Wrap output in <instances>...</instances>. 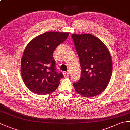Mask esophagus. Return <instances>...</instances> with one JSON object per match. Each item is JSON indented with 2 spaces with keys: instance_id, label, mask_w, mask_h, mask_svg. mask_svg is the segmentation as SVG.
<instances>
[{
  "instance_id": "1",
  "label": "esophagus",
  "mask_w": 130,
  "mask_h": 130,
  "mask_svg": "<svg viewBox=\"0 0 130 130\" xmlns=\"http://www.w3.org/2000/svg\"><path fill=\"white\" fill-rule=\"evenodd\" d=\"M63 75H64L65 77H68L69 76V72H64L63 73Z\"/></svg>"
}]
</instances>
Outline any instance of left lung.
<instances>
[{
  "instance_id": "1",
  "label": "left lung",
  "mask_w": 130,
  "mask_h": 130,
  "mask_svg": "<svg viewBox=\"0 0 130 130\" xmlns=\"http://www.w3.org/2000/svg\"><path fill=\"white\" fill-rule=\"evenodd\" d=\"M80 60L81 77L73 83L76 92L85 97L103 92L112 73V62L108 50L102 41L90 34L72 35Z\"/></svg>"
}]
</instances>
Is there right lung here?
Returning <instances> with one entry per match:
<instances>
[{
    "mask_svg": "<svg viewBox=\"0 0 130 130\" xmlns=\"http://www.w3.org/2000/svg\"><path fill=\"white\" fill-rule=\"evenodd\" d=\"M68 33L48 32L38 36L27 46L21 59V75L26 87L35 94L53 92L63 78L58 72L53 52Z\"/></svg>",
    "mask_w": 130,
    "mask_h": 130,
    "instance_id": "1",
    "label": "right lung"
}]
</instances>
